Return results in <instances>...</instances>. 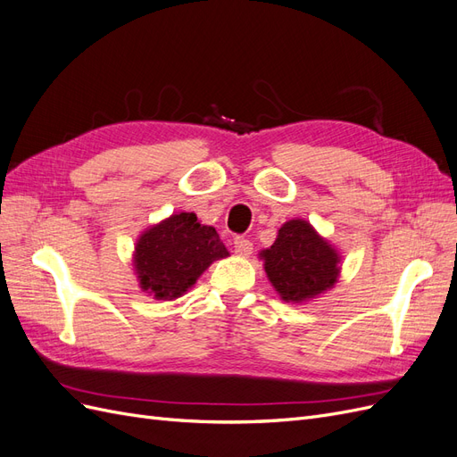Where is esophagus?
<instances>
[{
  "label": "esophagus",
  "mask_w": 457,
  "mask_h": 457,
  "mask_svg": "<svg viewBox=\"0 0 457 457\" xmlns=\"http://www.w3.org/2000/svg\"><path fill=\"white\" fill-rule=\"evenodd\" d=\"M234 252H237V255L240 257H250L253 253V244L242 237L234 238Z\"/></svg>",
  "instance_id": "34e87169"
}]
</instances>
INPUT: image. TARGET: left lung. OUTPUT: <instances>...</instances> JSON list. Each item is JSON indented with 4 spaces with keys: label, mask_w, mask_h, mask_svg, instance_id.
I'll list each match as a JSON object with an SVG mask.
<instances>
[{
    "label": "left lung",
    "mask_w": 457,
    "mask_h": 457,
    "mask_svg": "<svg viewBox=\"0 0 457 457\" xmlns=\"http://www.w3.org/2000/svg\"><path fill=\"white\" fill-rule=\"evenodd\" d=\"M267 278L282 301L301 305L329 292L339 280L341 253L309 220L289 219L259 253Z\"/></svg>",
    "instance_id": "1"
}]
</instances>
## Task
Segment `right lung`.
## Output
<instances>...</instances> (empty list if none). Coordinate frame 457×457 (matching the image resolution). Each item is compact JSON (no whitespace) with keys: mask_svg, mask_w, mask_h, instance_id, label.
Masks as SVG:
<instances>
[{"mask_svg":"<svg viewBox=\"0 0 457 457\" xmlns=\"http://www.w3.org/2000/svg\"><path fill=\"white\" fill-rule=\"evenodd\" d=\"M213 227L202 225L196 213H173L141 232L133 250L139 287L156 301H175L213 261L228 257Z\"/></svg>","mask_w":457,"mask_h":457,"instance_id":"1","label":"right lung"}]
</instances>
